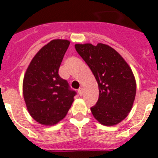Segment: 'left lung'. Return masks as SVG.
<instances>
[{
  "label": "left lung",
  "instance_id": "left-lung-1",
  "mask_svg": "<svg viewBox=\"0 0 158 158\" xmlns=\"http://www.w3.org/2000/svg\"><path fill=\"white\" fill-rule=\"evenodd\" d=\"M68 40L56 39L31 60L23 77V94L28 113L41 125H54L66 116L76 93L58 74Z\"/></svg>",
  "mask_w": 158,
  "mask_h": 158
}]
</instances>
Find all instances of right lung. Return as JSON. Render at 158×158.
I'll list each match as a JSON object with an SVG mask.
<instances>
[{
  "label": "right lung",
  "mask_w": 158,
  "mask_h": 158,
  "mask_svg": "<svg viewBox=\"0 0 158 158\" xmlns=\"http://www.w3.org/2000/svg\"><path fill=\"white\" fill-rule=\"evenodd\" d=\"M75 49L98 85V100L91 107L92 114L102 125H117L130 112L135 98L136 82L130 67L116 51L106 44H76Z\"/></svg>",
  "instance_id": "obj_1"
}]
</instances>
